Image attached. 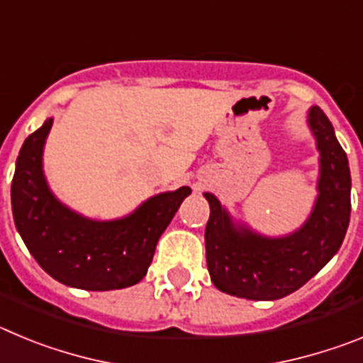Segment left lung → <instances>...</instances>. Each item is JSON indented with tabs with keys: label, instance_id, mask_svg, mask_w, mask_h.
Segmentation results:
<instances>
[{
	"label": "left lung",
	"instance_id": "left-lung-1",
	"mask_svg": "<svg viewBox=\"0 0 363 363\" xmlns=\"http://www.w3.org/2000/svg\"><path fill=\"white\" fill-rule=\"evenodd\" d=\"M307 121L320 150L318 196L294 233L269 238L234 225L218 198L205 192L211 216L205 255L211 280L221 293L247 300H278L300 289L338 252L351 216V172L329 118L311 107Z\"/></svg>",
	"mask_w": 363,
	"mask_h": 363
}]
</instances>
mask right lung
Wrapping results in <instances>:
<instances>
[{
  "instance_id": "right-lung-1",
  "label": "right lung",
  "mask_w": 363,
  "mask_h": 363,
  "mask_svg": "<svg viewBox=\"0 0 363 363\" xmlns=\"http://www.w3.org/2000/svg\"><path fill=\"white\" fill-rule=\"evenodd\" d=\"M50 127L52 118H47L16 160L11 191L16 229L41 269L69 287L112 291L138 284L191 189L156 194L120 220H89L63 205L47 185L43 145Z\"/></svg>"
}]
</instances>
